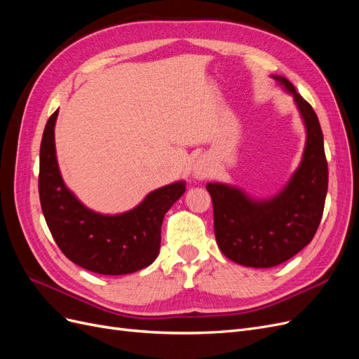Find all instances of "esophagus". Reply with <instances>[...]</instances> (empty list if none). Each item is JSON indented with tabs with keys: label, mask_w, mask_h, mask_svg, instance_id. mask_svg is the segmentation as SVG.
Here are the masks:
<instances>
[{
	"label": "esophagus",
	"mask_w": 359,
	"mask_h": 359,
	"mask_svg": "<svg viewBox=\"0 0 359 359\" xmlns=\"http://www.w3.org/2000/svg\"><path fill=\"white\" fill-rule=\"evenodd\" d=\"M210 168H208V165H206V163L203 161V160H198L196 163H194V166H193V175H194V178L196 180H203V178H206L210 175Z\"/></svg>",
	"instance_id": "esophagus-1"
}]
</instances>
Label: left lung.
I'll list each match as a JSON object with an SVG mask.
<instances>
[{"instance_id":"obj_1","label":"left lung","mask_w":359,"mask_h":359,"mask_svg":"<svg viewBox=\"0 0 359 359\" xmlns=\"http://www.w3.org/2000/svg\"><path fill=\"white\" fill-rule=\"evenodd\" d=\"M293 94L307 128L306 151L283 191L268 201H253L235 187L210 182L214 232L222 253L252 268L286 262L316 233L328 191V163L316 112L283 76H274Z\"/></svg>"}]
</instances>
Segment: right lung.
Listing matches in <instances>:
<instances>
[{
  "label": "right lung",
  "instance_id": "right-lung-1",
  "mask_svg": "<svg viewBox=\"0 0 359 359\" xmlns=\"http://www.w3.org/2000/svg\"><path fill=\"white\" fill-rule=\"evenodd\" d=\"M48 119L40 145L39 194L41 211L61 252L76 265L103 276L136 273L156 260L165 214L186 191L184 182L151 191L135 210L119 215L97 214L64 186L55 156L53 127Z\"/></svg>",
  "mask_w": 359,
  "mask_h": 359
}]
</instances>
